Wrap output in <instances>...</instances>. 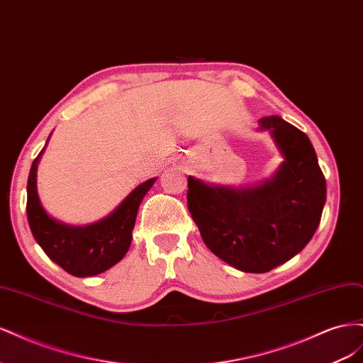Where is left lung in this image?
<instances>
[{
	"mask_svg": "<svg viewBox=\"0 0 363 363\" xmlns=\"http://www.w3.org/2000/svg\"><path fill=\"white\" fill-rule=\"evenodd\" d=\"M284 157L271 180L247 189L188 179V208L207 248L244 272H267L300 252L321 221L325 179L301 130L280 116L260 121Z\"/></svg>",
	"mask_w": 363,
	"mask_h": 363,
	"instance_id": "1",
	"label": "left lung"
}]
</instances>
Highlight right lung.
I'll use <instances>...</instances> for the list:
<instances>
[{
  "label": "right lung",
  "instance_id": "right-lung-1",
  "mask_svg": "<svg viewBox=\"0 0 363 363\" xmlns=\"http://www.w3.org/2000/svg\"><path fill=\"white\" fill-rule=\"evenodd\" d=\"M42 151L31 163L27 182V218L36 242L52 262L75 277L96 276L112 268L130 248L139 204L156 179L139 184L101 221L86 227L67 225L48 216L39 201L36 169Z\"/></svg>",
  "mask_w": 363,
  "mask_h": 363
}]
</instances>
